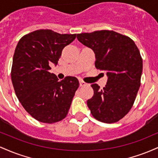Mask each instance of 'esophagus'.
I'll return each mask as SVG.
<instances>
[{"label": "esophagus", "mask_w": 158, "mask_h": 158, "mask_svg": "<svg viewBox=\"0 0 158 158\" xmlns=\"http://www.w3.org/2000/svg\"><path fill=\"white\" fill-rule=\"evenodd\" d=\"M79 85H80L81 87H82V86H86V85H88V84H87L86 82H85V81H79Z\"/></svg>", "instance_id": "esophagus-1"}]
</instances>
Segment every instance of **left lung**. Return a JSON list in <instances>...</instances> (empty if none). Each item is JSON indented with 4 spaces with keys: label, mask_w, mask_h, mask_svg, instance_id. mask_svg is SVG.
<instances>
[{
    "label": "left lung",
    "mask_w": 158,
    "mask_h": 158,
    "mask_svg": "<svg viewBox=\"0 0 158 158\" xmlns=\"http://www.w3.org/2000/svg\"><path fill=\"white\" fill-rule=\"evenodd\" d=\"M77 39L95 53V66L105 70L107 84L91 85L94 96L87 102L93 117L113 123L131 110L140 86L143 60L133 40L114 31L77 34Z\"/></svg>",
    "instance_id": "left-lung-1"
}]
</instances>
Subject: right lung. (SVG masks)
I'll list each match as a JSON object with an SVG mask.
<instances>
[{
	"label": "right lung",
	"mask_w": 158,
	"mask_h": 158,
	"mask_svg": "<svg viewBox=\"0 0 158 158\" xmlns=\"http://www.w3.org/2000/svg\"><path fill=\"white\" fill-rule=\"evenodd\" d=\"M76 36L39 30L23 36L16 46L11 71L14 90L24 109L39 122H59L68 113L79 81L73 77L59 81L49 70Z\"/></svg>",
	"instance_id": "obj_1"
}]
</instances>
